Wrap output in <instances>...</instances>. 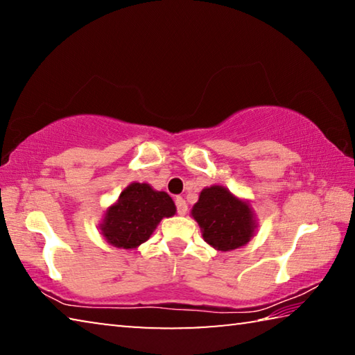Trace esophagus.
Here are the masks:
<instances>
[{"label": "esophagus", "mask_w": 355, "mask_h": 355, "mask_svg": "<svg viewBox=\"0 0 355 355\" xmlns=\"http://www.w3.org/2000/svg\"><path fill=\"white\" fill-rule=\"evenodd\" d=\"M175 207H177V213L180 216H183V214H186V211H188V205H186V200L183 199V197H177Z\"/></svg>", "instance_id": "obj_1"}]
</instances>
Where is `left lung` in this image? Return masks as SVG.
<instances>
[{"instance_id":"left-lung-1","label":"left lung","mask_w":355,"mask_h":355,"mask_svg":"<svg viewBox=\"0 0 355 355\" xmlns=\"http://www.w3.org/2000/svg\"><path fill=\"white\" fill-rule=\"evenodd\" d=\"M191 213L199 222L203 239L218 250L241 248L254 235L255 220L250 207L222 186L203 189Z\"/></svg>"}]
</instances>
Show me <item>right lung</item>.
Segmentation results:
<instances>
[{
  "label": "right lung",
  "mask_w": 355,
  "mask_h": 355,
  "mask_svg": "<svg viewBox=\"0 0 355 355\" xmlns=\"http://www.w3.org/2000/svg\"><path fill=\"white\" fill-rule=\"evenodd\" d=\"M175 214V203L163 191L146 183H131L107 209L101 235L119 249H136L146 243L163 218Z\"/></svg>",
  "instance_id": "1"
}]
</instances>
